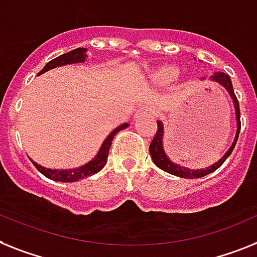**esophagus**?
<instances>
[{
    "label": "esophagus",
    "mask_w": 257,
    "mask_h": 257,
    "mask_svg": "<svg viewBox=\"0 0 257 257\" xmlns=\"http://www.w3.org/2000/svg\"><path fill=\"white\" fill-rule=\"evenodd\" d=\"M154 114V110L147 105H143L142 107L137 110V113L134 115V118H139V116H143V115H152Z\"/></svg>",
    "instance_id": "esophagus-1"
}]
</instances>
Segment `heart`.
<instances>
[{"instance_id":"b5f03b06","label":"heart","mask_w":257,"mask_h":257,"mask_svg":"<svg viewBox=\"0 0 257 257\" xmlns=\"http://www.w3.org/2000/svg\"><path fill=\"white\" fill-rule=\"evenodd\" d=\"M177 75H179V69L175 65L164 64L152 69L148 73V77L156 85H167V84L173 81L177 77Z\"/></svg>"}]
</instances>
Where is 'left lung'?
Here are the masks:
<instances>
[{"instance_id": "left-lung-1", "label": "left lung", "mask_w": 257, "mask_h": 257, "mask_svg": "<svg viewBox=\"0 0 257 257\" xmlns=\"http://www.w3.org/2000/svg\"><path fill=\"white\" fill-rule=\"evenodd\" d=\"M202 81H205L206 78L202 77L201 78ZM210 81L217 82L220 86H223L226 90L230 94V98L232 99V103H234V109H235V120H236V133H235V138L232 144L230 146L227 151L224 152V155L222 158L215 162L214 164H211L207 168L202 169H189L185 168V167H181L180 164H176L168 158V155L165 154L164 151V124H163L162 120H158V131H156V135L152 139L151 144H150V154H151L152 162L156 164V167H159L163 171L168 172L171 175L177 176V177H182V179H198V177H203V176L209 175L211 172H214L215 169H218L220 165L223 164L224 160L228 158L234 150L235 144H236V141H238L239 137V131H240V110H239V102L236 95L234 93V88H232V82H231V78L228 77V75L223 73V72H215L213 76L209 77Z\"/></svg>"}]
</instances>
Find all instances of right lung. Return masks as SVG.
<instances>
[{
    "label": "right lung",
    "instance_id": "right-lung-1",
    "mask_svg": "<svg viewBox=\"0 0 257 257\" xmlns=\"http://www.w3.org/2000/svg\"><path fill=\"white\" fill-rule=\"evenodd\" d=\"M88 59V50L86 48H76V50H72L67 54H63L60 56L55 57L54 60L48 61L47 64L44 65V68L38 73L39 75H43L47 71H51L54 68L63 67V65H71V64H77V63H84V61ZM126 127H128V123H122L118 127H115L111 133L106 137V139L103 141V143L101 144L98 152L95 155L94 158L88 162L86 164L81 165V167H77V168L72 169H51L46 168V167H42L40 164L35 163L33 159H30L33 164L35 165V168L44 175L47 179L54 180V181L59 182H75L78 180L85 179L89 176L94 175L97 172H99L101 169L105 167L106 162H107V155H109V150L111 147V142H113L114 137L116 135V133H119L120 130H124Z\"/></svg>",
    "mask_w": 257,
    "mask_h": 257
}]
</instances>
